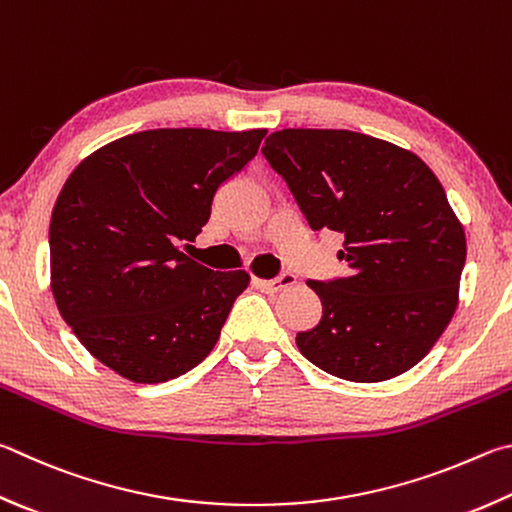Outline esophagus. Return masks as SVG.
Here are the masks:
<instances>
[{
  "mask_svg": "<svg viewBox=\"0 0 512 512\" xmlns=\"http://www.w3.org/2000/svg\"><path fill=\"white\" fill-rule=\"evenodd\" d=\"M295 284V275L293 273H284L277 280H255V286L262 288L266 293H280L284 288H291Z\"/></svg>",
  "mask_w": 512,
  "mask_h": 512,
  "instance_id": "34e87169",
  "label": "esophagus"
}]
</instances>
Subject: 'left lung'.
Returning <instances> with one entry per match:
<instances>
[{
	"label": "left lung",
	"instance_id": "1",
	"mask_svg": "<svg viewBox=\"0 0 512 512\" xmlns=\"http://www.w3.org/2000/svg\"><path fill=\"white\" fill-rule=\"evenodd\" d=\"M262 154L313 230L345 235L347 277L309 284L318 327L297 333L315 367L351 383L405 374L441 338L459 304L466 232L416 154L349 129H280Z\"/></svg>",
	"mask_w": 512,
	"mask_h": 512
}]
</instances>
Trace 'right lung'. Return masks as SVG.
<instances>
[{"label":"right lung","instance_id":"right-lung-1","mask_svg":"<svg viewBox=\"0 0 512 512\" xmlns=\"http://www.w3.org/2000/svg\"><path fill=\"white\" fill-rule=\"evenodd\" d=\"M266 129H147L89 154L55 201L51 291L91 356L138 385L179 378L215 349L246 271H210L179 250Z\"/></svg>","mask_w":512,"mask_h":512}]
</instances>
